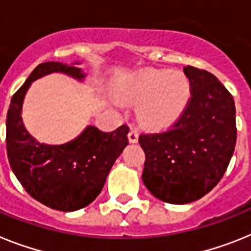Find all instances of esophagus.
Wrapping results in <instances>:
<instances>
[{
	"mask_svg": "<svg viewBox=\"0 0 251 251\" xmlns=\"http://www.w3.org/2000/svg\"><path fill=\"white\" fill-rule=\"evenodd\" d=\"M138 139H139V132L136 128H131L130 132H128V141L130 143H138Z\"/></svg>",
	"mask_w": 251,
	"mask_h": 251,
	"instance_id": "1",
	"label": "esophagus"
}]
</instances>
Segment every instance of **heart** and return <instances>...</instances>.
<instances>
[{
  "label": "heart",
  "mask_w": 251,
  "mask_h": 251,
  "mask_svg": "<svg viewBox=\"0 0 251 251\" xmlns=\"http://www.w3.org/2000/svg\"><path fill=\"white\" fill-rule=\"evenodd\" d=\"M120 95L127 101L144 102L139 108L144 125L162 127L183 110L189 96V82L182 73L148 71L135 77Z\"/></svg>",
  "instance_id": "1"
}]
</instances>
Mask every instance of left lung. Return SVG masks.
I'll list each match as a JSON object with an SVG mask.
<instances>
[{"instance_id":"obj_1","label":"left lung","mask_w":251,"mask_h":251,"mask_svg":"<svg viewBox=\"0 0 251 251\" xmlns=\"http://www.w3.org/2000/svg\"><path fill=\"white\" fill-rule=\"evenodd\" d=\"M191 97L167 130L144 132L143 182L173 204L197 201L224 177L236 144L235 102L212 73L184 67Z\"/></svg>"}]
</instances>
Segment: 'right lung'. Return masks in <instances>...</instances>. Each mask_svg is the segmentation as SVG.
I'll return each mask as SVG.
<instances>
[{
	"mask_svg": "<svg viewBox=\"0 0 251 251\" xmlns=\"http://www.w3.org/2000/svg\"><path fill=\"white\" fill-rule=\"evenodd\" d=\"M51 72H63L78 79L84 77L73 65L39 64L11 99L6 148L11 169L25 191L53 210L69 212L88 206L101 193L111 167L128 144V126L111 132L88 126L77 139L63 145L38 143L26 131L21 107L32 80Z\"/></svg>",
	"mask_w": 251,
	"mask_h": 251,
	"instance_id": "add662e5",
	"label": "right lung"
}]
</instances>
